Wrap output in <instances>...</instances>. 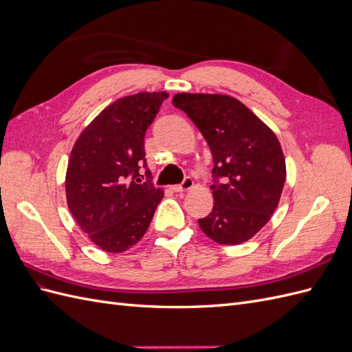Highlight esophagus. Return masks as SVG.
I'll return each mask as SVG.
<instances>
[{
  "label": "esophagus",
  "instance_id": "obj_1",
  "mask_svg": "<svg viewBox=\"0 0 352 352\" xmlns=\"http://www.w3.org/2000/svg\"><path fill=\"white\" fill-rule=\"evenodd\" d=\"M192 188H194V180L190 179V177H185L182 184L173 186L172 189L175 190V192H186V190L192 189Z\"/></svg>",
  "mask_w": 352,
  "mask_h": 352
}]
</instances>
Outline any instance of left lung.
<instances>
[{
    "label": "left lung",
    "mask_w": 352,
    "mask_h": 352,
    "mask_svg": "<svg viewBox=\"0 0 352 352\" xmlns=\"http://www.w3.org/2000/svg\"><path fill=\"white\" fill-rule=\"evenodd\" d=\"M173 105L195 123L214 163V206L198 220L201 230L221 245L247 242L270 220L282 195L286 164L278 136L229 95L182 92Z\"/></svg>",
    "instance_id": "obj_1"
}]
</instances>
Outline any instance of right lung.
Segmentation results:
<instances>
[{
  "label": "right lung",
  "mask_w": 352,
  "mask_h": 352,
  "mask_svg": "<svg viewBox=\"0 0 352 352\" xmlns=\"http://www.w3.org/2000/svg\"><path fill=\"white\" fill-rule=\"evenodd\" d=\"M167 97L162 91L116 100L72 148L67 206L79 228L105 252H124L140 242L164 195L151 184L144 138Z\"/></svg>",
  "instance_id": "1"
}]
</instances>
